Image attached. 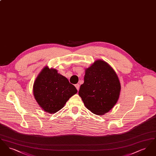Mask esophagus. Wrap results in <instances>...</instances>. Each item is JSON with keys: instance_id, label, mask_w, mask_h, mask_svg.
<instances>
[{"instance_id": "esophagus-1", "label": "esophagus", "mask_w": 156, "mask_h": 156, "mask_svg": "<svg viewBox=\"0 0 156 156\" xmlns=\"http://www.w3.org/2000/svg\"><path fill=\"white\" fill-rule=\"evenodd\" d=\"M75 87H76V89H77L78 90L80 89V85H79V84H78V83H77V84H75Z\"/></svg>"}]
</instances>
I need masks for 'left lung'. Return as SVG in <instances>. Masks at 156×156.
<instances>
[{"mask_svg": "<svg viewBox=\"0 0 156 156\" xmlns=\"http://www.w3.org/2000/svg\"><path fill=\"white\" fill-rule=\"evenodd\" d=\"M120 89L115 71L106 62L99 59L85 69L84 82L78 94L90 111L102 115L117 103Z\"/></svg>", "mask_w": 156, "mask_h": 156, "instance_id": "obj_1", "label": "left lung"}]
</instances>
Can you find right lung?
<instances>
[{
  "label": "right lung",
  "mask_w": 156,
  "mask_h": 156,
  "mask_svg": "<svg viewBox=\"0 0 156 156\" xmlns=\"http://www.w3.org/2000/svg\"><path fill=\"white\" fill-rule=\"evenodd\" d=\"M76 93V88L67 78L47 66L41 70L33 85V94L37 103L50 113L59 111Z\"/></svg>",
  "instance_id": "1"
}]
</instances>
